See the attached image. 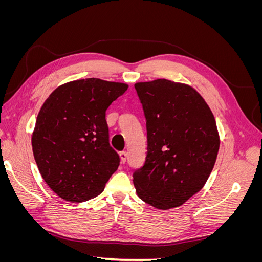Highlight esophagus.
<instances>
[{
	"label": "esophagus",
	"instance_id": "1",
	"mask_svg": "<svg viewBox=\"0 0 262 262\" xmlns=\"http://www.w3.org/2000/svg\"><path fill=\"white\" fill-rule=\"evenodd\" d=\"M120 160H121V163H125L126 161V157H128V154H126L125 150H122V152H120Z\"/></svg>",
	"mask_w": 262,
	"mask_h": 262
}]
</instances>
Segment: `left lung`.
Listing matches in <instances>:
<instances>
[{
	"instance_id": "8db88e82",
	"label": "left lung",
	"mask_w": 262,
	"mask_h": 262,
	"mask_svg": "<svg viewBox=\"0 0 262 262\" xmlns=\"http://www.w3.org/2000/svg\"><path fill=\"white\" fill-rule=\"evenodd\" d=\"M134 87L147 131L145 163L133 172L136 191L156 209L180 207L203 188L215 164V119L189 85L158 78Z\"/></svg>"
}]
</instances>
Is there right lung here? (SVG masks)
<instances>
[{
	"label": "right lung",
	"instance_id": "add662e5",
	"mask_svg": "<svg viewBox=\"0 0 262 262\" xmlns=\"http://www.w3.org/2000/svg\"><path fill=\"white\" fill-rule=\"evenodd\" d=\"M126 90L124 83L92 77L59 86L43 102L31 146L46 184L62 199H92L118 169L106 110Z\"/></svg>",
	"mask_w": 262,
	"mask_h": 262
}]
</instances>
